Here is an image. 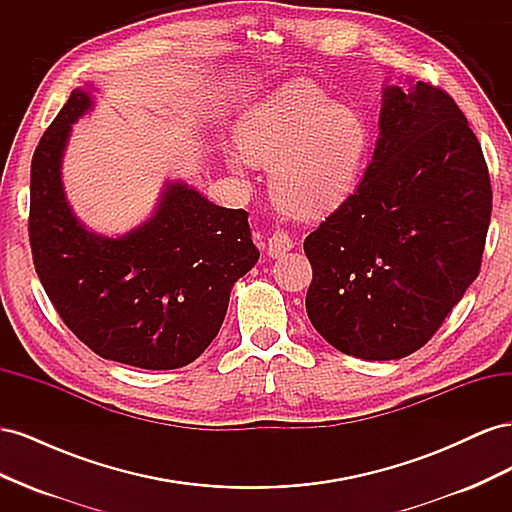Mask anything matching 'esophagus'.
Returning a JSON list of instances; mask_svg holds the SVG:
<instances>
[{"mask_svg":"<svg viewBox=\"0 0 512 512\" xmlns=\"http://www.w3.org/2000/svg\"><path fill=\"white\" fill-rule=\"evenodd\" d=\"M292 237L288 235V232H284V230H275L273 235L269 237V241H267V252H269V256L271 258H280V256H284L286 252H290L292 250Z\"/></svg>","mask_w":512,"mask_h":512,"instance_id":"esophagus-1","label":"esophagus"}]
</instances>
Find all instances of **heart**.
<instances>
[{"label": "heart", "instance_id": "obj_1", "mask_svg": "<svg viewBox=\"0 0 512 512\" xmlns=\"http://www.w3.org/2000/svg\"><path fill=\"white\" fill-rule=\"evenodd\" d=\"M371 147L365 117L312 85L294 83L262 104L241 132L243 158L271 168L275 203L297 218L344 205L359 185Z\"/></svg>", "mask_w": 512, "mask_h": 512}]
</instances>
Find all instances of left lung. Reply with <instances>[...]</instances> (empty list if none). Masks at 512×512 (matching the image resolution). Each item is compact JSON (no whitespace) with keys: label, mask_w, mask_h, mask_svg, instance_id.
<instances>
[{"label":"left lung","mask_w":512,"mask_h":512,"mask_svg":"<svg viewBox=\"0 0 512 512\" xmlns=\"http://www.w3.org/2000/svg\"><path fill=\"white\" fill-rule=\"evenodd\" d=\"M491 198L483 149L455 100L423 81L408 94L386 87L363 181L303 243L314 329L365 361L425 346L478 277Z\"/></svg>","instance_id":"left-lung-1"}]
</instances>
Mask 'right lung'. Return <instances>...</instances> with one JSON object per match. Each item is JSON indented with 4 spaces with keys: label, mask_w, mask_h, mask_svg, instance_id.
<instances>
[{
    "label": "right lung",
    "mask_w": 512,
    "mask_h": 512,
    "mask_svg": "<svg viewBox=\"0 0 512 512\" xmlns=\"http://www.w3.org/2000/svg\"><path fill=\"white\" fill-rule=\"evenodd\" d=\"M74 89L32 158L29 245L40 282L66 327L102 359L177 369L218 335L230 288L260 252L247 211L209 203L185 183H166L143 226L111 239L72 213L61 158L72 123L91 108Z\"/></svg>",
    "instance_id": "add662e5"
}]
</instances>
